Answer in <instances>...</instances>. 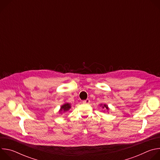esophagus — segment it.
Here are the masks:
<instances>
[{"label": "esophagus", "instance_id": "34e87169", "mask_svg": "<svg viewBox=\"0 0 160 160\" xmlns=\"http://www.w3.org/2000/svg\"><path fill=\"white\" fill-rule=\"evenodd\" d=\"M83 104H88L89 102H90V100L88 99H87L86 100H84V101H83V102H82Z\"/></svg>", "mask_w": 160, "mask_h": 160}]
</instances>
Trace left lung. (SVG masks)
<instances>
[{
	"label": "left lung",
	"instance_id": "1",
	"mask_svg": "<svg viewBox=\"0 0 160 160\" xmlns=\"http://www.w3.org/2000/svg\"><path fill=\"white\" fill-rule=\"evenodd\" d=\"M102 108H106L107 109H108V106H107L106 105H105V104L104 105V106H102Z\"/></svg>",
	"mask_w": 160,
	"mask_h": 160
}]
</instances>
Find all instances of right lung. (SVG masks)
Segmentation results:
<instances>
[{
  "mask_svg": "<svg viewBox=\"0 0 160 160\" xmlns=\"http://www.w3.org/2000/svg\"><path fill=\"white\" fill-rule=\"evenodd\" d=\"M71 108V106L70 104L68 103H66L64 105H62L61 108V111H67L69 110Z\"/></svg>",
  "mask_w": 160,
  "mask_h": 160,
  "instance_id": "add662e5",
  "label": "right lung"
}]
</instances>
